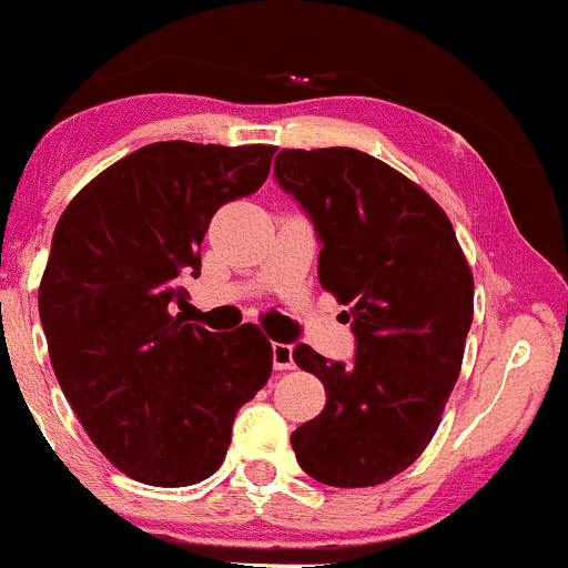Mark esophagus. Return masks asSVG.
I'll use <instances>...</instances> for the list:
<instances>
[{"label": "esophagus", "instance_id": "obj_1", "mask_svg": "<svg viewBox=\"0 0 568 568\" xmlns=\"http://www.w3.org/2000/svg\"><path fill=\"white\" fill-rule=\"evenodd\" d=\"M272 363L274 371L294 368V348L288 343H272Z\"/></svg>", "mask_w": 568, "mask_h": 568}]
</instances>
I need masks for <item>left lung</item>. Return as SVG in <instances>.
<instances>
[{"label":"left lung","mask_w":568,"mask_h":568,"mask_svg":"<svg viewBox=\"0 0 568 568\" xmlns=\"http://www.w3.org/2000/svg\"><path fill=\"white\" fill-rule=\"evenodd\" d=\"M274 175L311 214L318 280L348 305L357 337L352 365L294 348L326 390L324 412L291 434L296 462L326 486L385 484L443 420L473 324V272L437 200L368 153L288 148Z\"/></svg>","instance_id":"8db88e82"}]
</instances>
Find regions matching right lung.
Here are the masks:
<instances>
[{
  "label": "right lung",
  "mask_w": 568,
  "mask_h": 568,
  "mask_svg": "<svg viewBox=\"0 0 568 568\" xmlns=\"http://www.w3.org/2000/svg\"><path fill=\"white\" fill-rule=\"evenodd\" d=\"M274 151L153 142L95 175L57 222L38 291L51 368L95 448L140 484L214 475L236 412L272 376L255 324H186L183 280L200 274L211 216L261 189Z\"/></svg>",
  "instance_id": "add662e5"
}]
</instances>
